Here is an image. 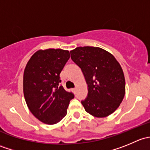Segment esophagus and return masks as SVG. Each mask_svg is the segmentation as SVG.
I'll use <instances>...</instances> for the list:
<instances>
[{
  "label": "esophagus",
  "mask_w": 150,
  "mask_h": 150,
  "mask_svg": "<svg viewBox=\"0 0 150 150\" xmlns=\"http://www.w3.org/2000/svg\"><path fill=\"white\" fill-rule=\"evenodd\" d=\"M72 92H73V93H75V91H76V88H72Z\"/></svg>",
  "instance_id": "esophagus-1"
}]
</instances>
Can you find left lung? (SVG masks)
Wrapping results in <instances>:
<instances>
[{
    "label": "left lung",
    "mask_w": 150,
    "mask_h": 150,
    "mask_svg": "<svg viewBox=\"0 0 150 150\" xmlns=\"http://www.w3.org/2000/svg\"><path fill=\"white\" fill-rule=\"evenodd\" d=\"M70 54L88 84V96L81 101L85 110L96 117L114 112L125 91L124 74L118 62L110 53L98 47H78Z\"/></svg>",
    "instance_id": "1"
}]
</instances>
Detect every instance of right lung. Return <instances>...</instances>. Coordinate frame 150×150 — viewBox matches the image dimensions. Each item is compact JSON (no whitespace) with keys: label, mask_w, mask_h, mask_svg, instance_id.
Here are the masks:
<instances>
[{"label":"right lung","mask_w":150,"mask_h":150,"mask_svg":"<svg viewBox=\"0 0 150 150\" xmlns=\"http://www.w3.org/2000/svg\"><path fill=\"white\" fill-rule=\"evenodd\" d=\"M70 57L68 51L49 48L35 53L24 72L25 101L33 115L53 125L62 120L75 96L60 85V72Z\"/></svg>","instance_id":"right-lung-1"}]
</instances>
